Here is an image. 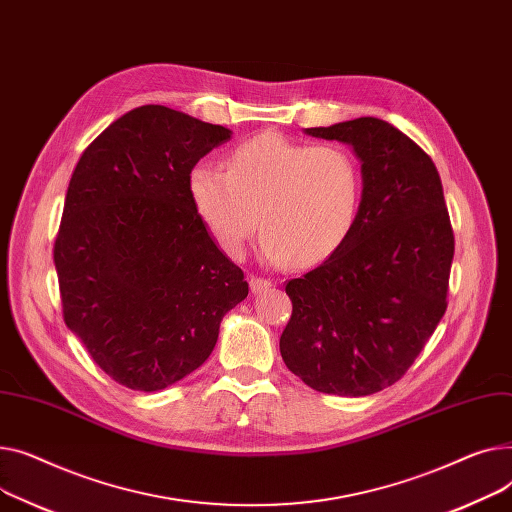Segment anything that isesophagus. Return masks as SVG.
I'll use <instances>...</instances> for the list:
<instances>
[{"instance_id": "obj_1", "label": "esophagus", "mask_w": 512, "mask_h": 512, "mask_svg": "<svg viewBox=\"0 0 512 512\" xmlns=\"http://www.w3.org/2000/svg\"><path fill=\"white\" fill-rule=\"evenodd\" d=\"M270 281H266V279H260V277H252L250 279V289H252V293L254 295H258V293H264L266 289H270Z\"/></svg>"}]
</instances>
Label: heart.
Instances as JSON below:
<instances>
[{
    "mask_svg": "<svg viewBox=\"0 0 512 512\" xmlns=\"http://www.w3.org/2000/svg\"><path fill=\"white\" fill-rule=\"evenodd\" d=\"M188 190L200 221L229 258L244 254L260 223L266 231L260 256L268 264H316L349 235L362 175L341 146H310L262 132L231 150L227 171L196 165Z\"/></svg>",
    "mask_w": 512,
    "mask_h": 512,
    "instance_id": "obj_1",
    "label": "heart"
}]
</instances>
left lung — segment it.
<instances>
[{"mask_svg": "<svg viewBox=\"0 0 512 512\" xmlns=\"http://www.w3.org/2000/svg\"><path fill=\"white\" fill-rule=\"evenodd\" d=\"M304 132L351 146L362 200L345 242L287 283L279 347L318 393L366 397L409 370L442 320L455 237L436 165L393 124L357 117Z\"/></svg>", "mask_w": 512, "mask_h": 512, "instance_id": "8db88e82", "label": "left lung"}]
</instances>
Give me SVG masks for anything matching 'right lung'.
Here are the masks:
<instances>
[{
  "label": "right lung",
  "mask_w": 512,
  "mask_h": 512,
  "mask_svg": "<svg viewBox=\"0 0 512 512\" xmlns=\"http://www.w3.org/2000/svg\"><path fill=\"white\" fill-rule=\"evenodd\" d=\"M231 130L163 105L128 111L90 144L68 186L53 262L66 326L134 390H163L213 353L248 281L215 244L188 177Z\"/></svg>",
  "instance_id": "1"
}]
</instances>
